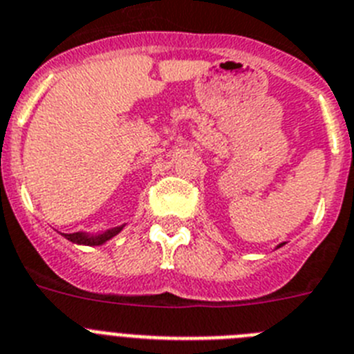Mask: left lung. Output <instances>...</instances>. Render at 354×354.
Wrapping results in <instances>:
<instances>
[{
    "mask_svg": "<svg viewBox=\"0 0 354 354\" xmlns=\"http://www.w3.org/2000/svg\"><path fill=\"white\" fill-rule=\"evenodd\" d=\"M283 245H284V243H283ZM283 245H281V246H283Z\"/></svg>",
    "mask_w": 354,
    "mask_h": 354,
    "instance_id": "obj_1",
    "label": "left lung"
}]
</instances>
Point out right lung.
<instances>
[{"label": "right lung", "instance_id": "right-lung-1", "mask_svg": "<svg viewBox=\"0 0 354 354\" xmlns=\"http://www.w3.org/2000/svg\"><path fill=\"white\" fill-rule=\"evenodd\" d=\"M122 230V227H117V228H111V230H108L106 234H102V236H84V234H64V237L66 239H70V241L77 243V245H90V246H95V245H102V243H106L108 239H111L113 236H117L118 232Z\"/></svg>", "mask_w": 354, "mask_h": 354}]
</instances>
